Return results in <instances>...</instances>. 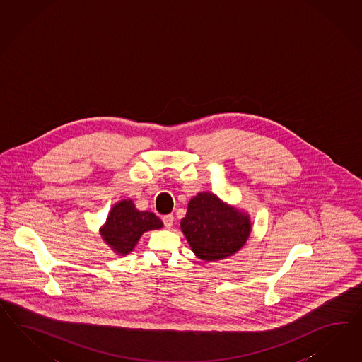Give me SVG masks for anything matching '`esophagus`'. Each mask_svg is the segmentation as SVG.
<instances>
[{"mask_svg": "<svg viewBox=\"0 0 362 362\" xmlns=\"http://www.w3.org/2000/svg\"><path fill=\"white\" fill-rule=\"evenodd\" d=\"M162 221H163V225L166 226L167 229H170L173 224H174V216L165 215L162 217Z\"/></svg>", "mask_w": 362, "mask_h": 362, "instance_id": "esophagus-1", "label": "esophagus"}]
</instances>
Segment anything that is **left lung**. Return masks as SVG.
Masks as SVG:
<instances>
[{
  "label": "left lung",
  "mask_w": 362,
  "mask_h": 362,
  "mask_svg": "<svg viewBox=\"0 0 362 362\" xmlns=\"http://www.w3.org/2000/svg\"><path fill=\"white\" fill-rule=\"evenodd\" d=\"M182 232L200 259L216 261L235 255L250 235L249 216L203 192L189 200Z\"/></svg>",
  "instance_id": "1"
}]
</instances>
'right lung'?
I'll return each mask as SVG.
<instances>
[{"mask_svg":"<svg viewBox=\"0 0 362 362\" xmlns=\"http://www.w3.org/2000/svg\"><path fill=\"white\" fill-rule=\"evenodd\" d=\"M162 226L163 223L153 212H141L132 200H122L112 208L101 235L116 253L127 255L145 232Z\"/></svg>","mask_w":362,"mask_h":362,"instance_id":"1","label":"right lung"}]
</instances>
